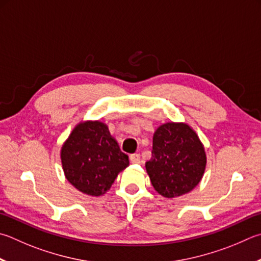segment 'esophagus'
<instances>
[{"label": "esophagus", "mask_w": 261, "mask_h": 261, "mask_svg": "<svg viewBox=\"0 0 261 261\" xmlns=\"http://www.w3.org/2000/svg\"><path fill=\"white\" fill-rule=\"evenodd\" d=\"M130 161H131V163H134V164L140 163L141 162L140 154H132V155H130Z\"/></svg>", "instance_id": "1"}]
</instances>
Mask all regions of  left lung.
<instances>
[{"mask_svg":"<svg viewBox=\"0 0 261 261\" xmlns=\"http://www.w3.org/2000/svg\"><path fill=\"white\" fill-rule=\"evenodd\" d=\"M205 165L204 147L186 123L169 122L156 129L146 170L161 195L173 198L193 191L201 181Z\"/></svg>","mask_w":261,"mask_h":261,"instance_id":"1","label":"left lung"}]
</instances>
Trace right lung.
Segmentation results:
<instances>
[{
	"label": "right lung",
	"instance_id": "obj_1",
	"mask_svg": "<svg viewBox=\"0 0 261 261\" xmlns=\"http://www.w3.org/2000/svg\"><path fill=\"white\" fill-rule=\"evenodd\" d=\"M65 176L87 195L100 196L129 165L105 123L81 122L74 127L60 151Z\"/></svg>",
	"mask_w": 261,
	"mask_h": 261
}]
</instances>
